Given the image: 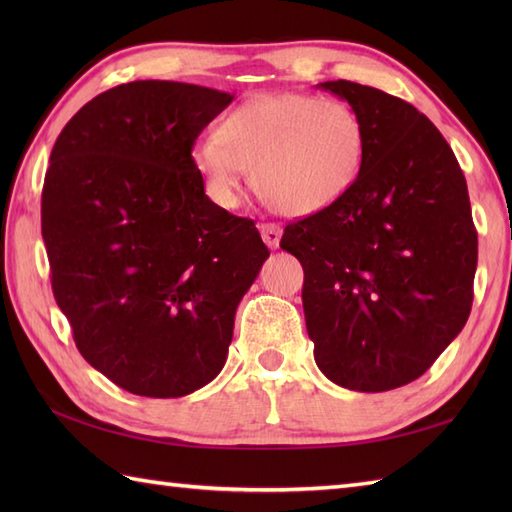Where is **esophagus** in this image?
Wrapping results in <instances>:
<instances>
[{"label": "esophagus", "instance_id": "obj_1", "mask_svg": "<svg viewBox=\"0 0 512 512\" xmlns=\"http://www.w3.org/2000/svg\"><path fill=\"white\" fill-rule=\"evenodd\" d=\"M259 231H262V237H264V242L268 244V248L279 246L281 228L277 224H262V226H259Z\"/></svg>", "mask_w": 512, "mask_h": 512}]
</instances>
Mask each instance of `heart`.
<instances>
[{"instance_id":"heart-1","label":"heart","mask_w":512,"mask_h":512,"mask_svg":"<svg viewBox=\"0 0 512 512\" xmlns=\"http://www.w3.org/2000/svg\"><path fill=\"white\" fill-rule=\"evenodd\" d=\"M363 156L365 127L354 107L301 92L255 96L191 151L213 202L237 206L244 171H253L259 198L286 215H312L339 202Z\"/></svg>"}]
</instances>
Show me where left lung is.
<instances>
[{"label":"left lung","instance_id":"obj_1","mask_svg":"<svg viewBox=\"0 0 512 512\" xmlns=\"http://www.w3.org/2000/svg\"><path fill=\"white\" fill-rule=\"evenodd\" d=\"M365 127V156L339 202L286 226L303 266L314 361L352 391H389L433 365L473 303L477 233L453 149L411 103L325 81Z\"/></svg>","mask_w":512,"mask_h":512}]
</instances>
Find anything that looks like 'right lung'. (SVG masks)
Wrapping results in <instances>:
<instances>
[{"instance_id":"obj_1","label":"right lung","mask_w":512,"mask_h":512,"mask_svg":"<svg viewBox=\"0 0 512 512\" xmlns=\"http://www.w3.org/2000/svg\"><path fill=\"white\" fill-rule=\"evenodd\" d=\"M233 94L134 81L85 103L52 147L41 235L81 356L129 394L180 398L222 372L235 310L268 259L209 200L195 138Z\"/></svg>"}]
</instances>
